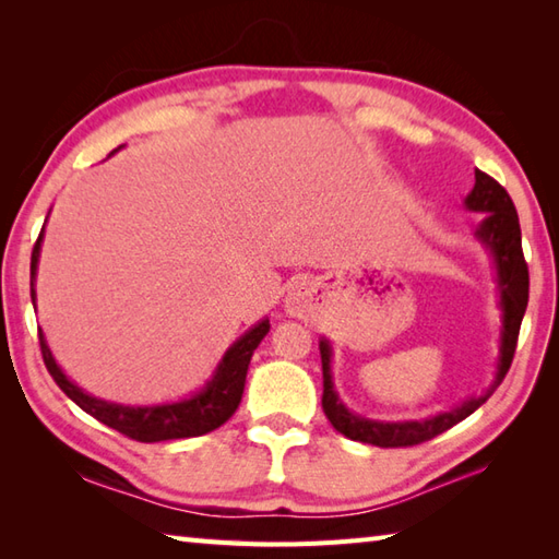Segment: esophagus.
<instances>
[{
  "label": "esophagus",
  "instance_id": "34e87169",
  "mask_svg": "<svg viewBox=\"0 0 559 559\" xmlns=\"http://www.w3.org/2000/svg\"><path fill=\"white\" fill-rule=\"evenodd\" d=\"M310 302H312V290H310V286H305V283H300V286H293L288 298H286V307L293 317H305L307 312H310Z\"/></svg>",
  "mask_w": 559,
  "mask_h": 559
}]
</instances>
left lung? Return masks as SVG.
<instances>
[{
    "mask_svg": "<svg viewBox=\"0 0 559 559\" xmlns=\"http://www.w3.org/2000/svg\"><path fill=\"white\" fill-rule=\"evenodd\" d=\"M466 209L488 213L485 221L478 225L476 237L485 245V249H488L495 261L497 290H500V307H502V341H500V360H497L495 384L490 386L488 394L473 396L468 401H463L461 406L451 408L447 413L432 415V418H425V420H406V423L367 420L362 415L350 413L338 401L334 382H331V346L326 338H322L319 341L322 372H324L322 408L326 413L329 423L334 425L341 435L355 439V442H365V444H374L384 449L413 447V444L427 442V439L442 435L449 430V427L466 420L473 411H478L509 372V365L514 360L521 319H524L526 305H528V266L524 259V249H521L519 216H516L512 197L507 194V189L497 180H492L490 175H485L480 170H476V185H473L471 194L466 197Z\"/></svg>",
    "mask_w": 559,
    "mask_h": 559,
    "instance_id": "8db88e82",
    "label": "left lung"
}]
</instances>
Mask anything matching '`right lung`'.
I'll return each instance as SVG.
<instances>
[{
	"label": "right lung",
	"instance_id": "add662e5",
	"mask_svg": "<svg viewBox=\"0 0 559 559\" xmlns=\"http://www.w3.org/2000/svg\"><path fill=\"white\" fill-rule=\"evenodd\" d=\"M43 233H45V225L31 254L33 305H35V269H38ZM269 329H271L269 319H261L259 324H254L247 334L237 338L228 348V353L223 355L216 372H213L211 382H206L204 389L197 391L192 399H185L177 403H160V406H122V403H110V401L86 394V391L79 389L62 370H59V365L55 362L52 350L47 346L40 329H38V336H40V353H43L47 372L52 374L57 386L62 389L81 411H86L88 415H93V418L112 427L117 432H122L124 437L136 439V442H165V439H185V437L206 435L230 418L242 401L249 360H252V353L257 350L261 338L269 334Z\"/></svg>",
	"mask_w": 559,
	"mask_h": 559
}]
</instances>
